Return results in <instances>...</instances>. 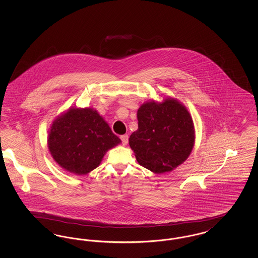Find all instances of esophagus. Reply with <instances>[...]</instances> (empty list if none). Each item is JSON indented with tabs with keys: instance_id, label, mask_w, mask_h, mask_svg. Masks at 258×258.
I'll return each mask as SVG.
<instances>
[{
	"instance_id": "34e87169",
	"label": "esophagus",
	"mask_w": 258,
	"mask_h": 258,
	"mask_svg": "<svg viewBox=\"0 0 258 258\" xmlns=\"http://www.w3.org/2000/svg\"><path fill=\"white\" fill-rule=\"evenodd\" d=\"M121 140H122L123 145H126L127 142H128V135H122V136H121Z\"/></svg>"
}]
</instances>
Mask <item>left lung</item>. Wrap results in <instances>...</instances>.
Segmentation results:
<instances>
[{"mask_svg": "<svg viewBox=\"0 0 258 258\" xmlns=\"http://www.w3.org/2000/svg\"><path fill=\"white\" fill-rule=\"evenodd\" d=\"M138 130L130 146L138 163L154 173L169 172L182 164L195 146V125L180 101L165 98L143 103L137 111Z\"/></svg>", "mask_w": 258, "mask_h": 258, "instance_id": "left-lung-1", "label": "left lung"}]
</instances>
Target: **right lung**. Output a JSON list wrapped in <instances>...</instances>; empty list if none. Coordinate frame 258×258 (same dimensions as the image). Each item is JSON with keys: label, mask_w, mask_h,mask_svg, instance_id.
<instances>
[{"label": "right lung", "mask_w": 258, "mask_h": 258, "mask_svg": "<svg viewBox=\"0 0 258 258\" xmlns=\"http://www.w3.org/2000/svg\"><path fill=\"white\" fill-rule=\"evenodd\" d=\"M47 143L52 158L61 168L85 175L97 168L105 153L121 139L98 111L73 107L54 120Z\"/></svg>", "instance_id": "add662e5"}]
</instances>
